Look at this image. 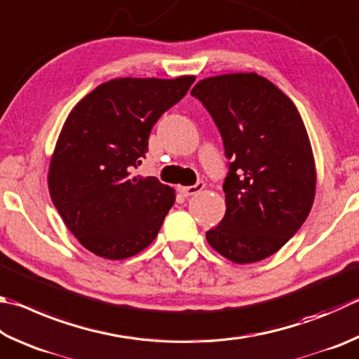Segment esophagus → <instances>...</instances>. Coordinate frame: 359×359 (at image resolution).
<instances>
[{
    "instance_id": "1",
    "label": "esophagus",
    "mask_w": 359,
    "mask_h": 359,
    "mask_svg": "<svg viewBox=\"0 0 359 359\" xmlns=\"http://www.w3.org/2000/svg\"><path fill=\"white\" fill-rule=\"evenodd\" d=\"M204 182H198V184H194V185H190V187H180V193L184 194L185 198H188V196H193V194H196V193H199L201 190H204Z\"/></svg>"
}]
</instances>
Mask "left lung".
Here are the masks:
<instances>
[{
  "label": "left lung",
  "mask_w": 359,
  "mask_h": 359,
  "mask_svg": "<svg viewBox=\"0 0 359 359\" xmlns=\"http://www.w3.org/2000/svg\"><path fill=\"white\" fill-rule=\"evenodd\" d=\"M191 95L221 133L229 160L226 213L207 231L215 251L236 264L270 257L295 236L316 196V163L297 107L257 74L201 80Z\"/></svg>",
  "instance_id": "obj_1"
}]
</instances>
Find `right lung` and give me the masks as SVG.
I'll use <instances>...</instances> for the list:
<instances>
[{
  "label": "right lung",
  "mask_w": 359,
  "mask_h": 359,
  "mask_svg": "<svg viewBox=\"0 0 359 359\" xmlns=\"http://www.w3.org/2000/svg\"><path fill=\"white\" fill-rule=\"evenodd\" d=\"M193 81V75L116 78L67 116L50 161L48 190L67 229L95 256L132 257L157 237L175 193L133 171L155 122Z\"/></svg>",
  "instance_id": "obj_1"
}]
</instances>
